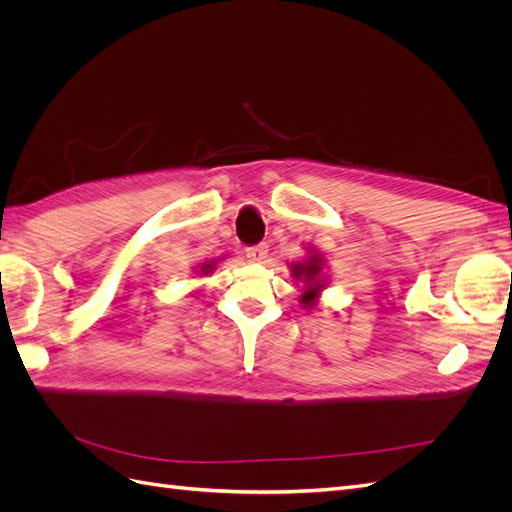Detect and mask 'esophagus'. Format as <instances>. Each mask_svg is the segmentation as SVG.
Segmentation results:
<instances>
[{"mask_svg": "<svg viewBox=\"0 0 512 512\" xmlns=\"http://www.w3.org/2000/svg\"><path fill=\"white\" fill-rule=\"evenodd\" d=\"M267 252H269V247L265 243L254 245V247H250V250H247V258H250L252 262H256V265H260V262H265Z\"/></svg>", "mask_w": 512, "mask_h": 512, "instance_id": "esophagus-1", "label": "esophagus"}]
</instances>
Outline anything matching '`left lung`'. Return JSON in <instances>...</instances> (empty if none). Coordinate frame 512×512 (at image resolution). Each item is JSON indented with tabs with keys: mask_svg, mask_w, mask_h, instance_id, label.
Segmentation results:
<instances>
[{
	"mask_svg": "<svg viewBox=\"0 0 512 512\" xmlns=\"http://www.w3.org/2000/svg\"><path fill=\"white\" fill-rule=\"evenodd\" d=\"M290 275L294 282H301L299 303L303 309H312L322 297V290L329 284L327 258L314 245L305 247V256L297 262H290Z\"/></svg>",
	"mask_w": 512,
	"mask_h": 512,
	"instance_id": "left-lung-1",
	"label": "left lung"
}]
</instances>
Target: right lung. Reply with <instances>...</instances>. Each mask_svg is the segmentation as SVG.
Instances as JSON below:
<instances>
[{"mask_svg": "<svg viewBox=\"0 0 512 512\" xmlns=\"http://www.w3.org/2000/svg\"><path fill=\"white\" fill-rule=\"evenodd\" d=\"M226 256H220V258H213V260H207V262H200V265L194 269L196 277H209L215 269H218L220 262L224 260Z\"/></svg>", "mask_w": 512, "mask_h": 512, "instance_id": "1", "label": "right lung"}]
</instances>
